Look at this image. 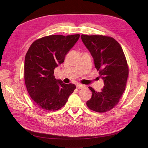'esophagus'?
I'll return each mask as SVG.
<instances>
[{"label": "esophagus", "mask_w": 148, "mask_h": 148, "mask_svg": "<svg viewBox=\"0 0 148 148\" xmlns=\"http://www.w3.org/2000/svg\"><path fill=\"white\" fill-rule=\"evenodd\" d=\"M84 87H85L84 85L80 84H77V88L78 89H82V88H83Z\"/></svg>", "instance_id": "34e87169"}]
</instances>
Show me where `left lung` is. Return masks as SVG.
<instances>
[{"label":"left lung","instance_id":"left-lung-1","mask_svg":"<svg viewBox=\"0 0 148 148\" xmlns=\"http://www.w3.org/2000/svg\"><path fill=\"white\" fill-rule=\"evenodd\" d=\"M82 39L104 83L100 92L88 87L92 97L86 105L93 111L105 112L117 105L125 91L129 73L126 57L120 44L108 36L82 34Z\"/></svg>","mask_w":148,"mask_h":148}]
</instances>
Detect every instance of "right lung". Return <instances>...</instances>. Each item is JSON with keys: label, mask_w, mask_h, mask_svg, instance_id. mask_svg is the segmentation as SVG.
Here are the masks:
<instances>
[{"label": "right lung", "mask_w": 148, "mask_h": 148, "mask_svg": "<svg viewBox=\"0 0 148 148\" xmlns=\"http://www.w3.org/2000/svg\"><path fill=\"white\" fill-rule=\"evenodd\" d=\"M79 34L50 35L34 41L25 59L24 79L26 89L40 109L55 111L61 109L76 88L56 79L54 69L63 63L65 55Z\"/></svg>", "instance_id": "right-lung-1"}]
</instances>
